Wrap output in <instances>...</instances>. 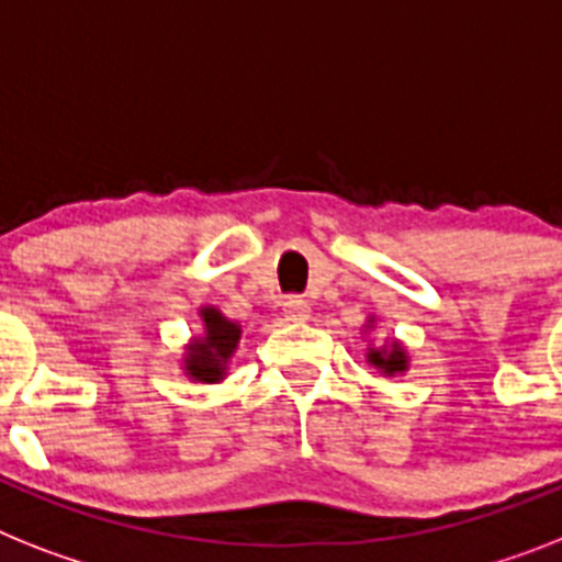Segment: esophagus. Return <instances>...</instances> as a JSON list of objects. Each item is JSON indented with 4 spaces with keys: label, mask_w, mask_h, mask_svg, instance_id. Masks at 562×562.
<instances>
[{
    "label": "esophagus",
    "mask_w": 562,
    "mask_h": 562,
    "mask_svg": "<svg viewBox=\"0 0 562 562\" xmlns=\"http://www.w3.org/2000/svg\"><path fill=\"white\" fill-rule=\"evenodd\" d=\"M310 304L304 299H299V295H290V299L284 301V315H286V322H307L310 318Z\"/></svg>",
    "instance_id": "1"
}]
</instances>
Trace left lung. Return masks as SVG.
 Returning <instances> with one entry per match:
<instances>
[{"mask_svg":"<svg viewBox=\"0 0 562 562\" xmlns=\"http://www.w3.org/2000/svg\"><path fill=\"white\" fill-rule=\"evenodd\" d=\"M373 330H375V315H368V322H364L361 333L370 336ZM364 359H368L370 368H375L382 375H391V379L393 375H405L407 370H411V353H407V347L402 345L396 336L384 338L382 345H373V338H370Z\"/></svg>","mask_w":562,"mask_h":562,"instance_id":"1","label":"left lung"}]
</instances>
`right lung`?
Returning <instances> with one entry per match:
<instances>
[{"label":"right lung","mask_w":562,"mask_h":562,"mask_svg":"<svg viewBox=\"0 0 562 562\" xmlns=\"http://www.w3.org/2000/svg\"><path fill=\"white\" fill-rule=\"evenodd\" d=\"M198 318H201V333H194L183 345L180 370L194 384L224 382L244 330L235 318H226L215 304H201Z\"/></svg>","instance_id":"add662e5"}]
</instances>
